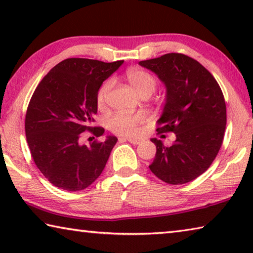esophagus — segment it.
Here are the masks:
<instances>
[{"instance_id":"obj_1","label":"esophagus","mask_w":253,"mask_h":253,"mask_svg":"<svg viewBox=\"0 0 253 253\" xmlns=\"http://www.w3.org/2000/svg\"><path fill=\"white\" fill-rule=\"evenodd\" d=\"M121 139H124V140H127V142H129L131 144L134 145H138L142 143V140L140 139H137V138H132V137H124V138H121Z\"/></svg>"}]
</instances>
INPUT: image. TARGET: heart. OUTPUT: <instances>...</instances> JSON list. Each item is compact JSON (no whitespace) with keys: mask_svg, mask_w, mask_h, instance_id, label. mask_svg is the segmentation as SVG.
I'll return each mask as SVG.
<instances>
[{"mask_svg":"<svg viewBox=\"0 0 253 253\" xmlns=\"http://www.w3.org/2000/svg\"><path fill=\"white\" fill-rule=\"evenodd\" d=\"M126 77L129 81L132 88L140 97L152 96V93L156 89V79L147 72L146 70L138 69V68H131L126 72ZM114 80L109 79L101 85L99 91L97 93L98 106L102 107L105 105L109 92L113 89ZM144 117L142 115H128L123 113H116L108 119V128L114 131L115 134L132 136L137 132V127L143 123Z\"/></svg>","mask_w":253,"mask_h":253,"instance_id":"obj_1","label":"heart"}]
</instances>
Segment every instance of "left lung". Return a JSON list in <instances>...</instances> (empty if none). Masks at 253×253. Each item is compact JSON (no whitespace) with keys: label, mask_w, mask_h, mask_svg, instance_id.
Returning <instances> with one entry per match:
<instances>
[{"label":"left lung","mask_w":253,"mask_h":253,"mask_svg":"<svg viewBox=\"0 0 253 253\" xmlns=\"http://www.w3.org/2000/svg\"><path fill=\"white\" fill-rule=\"evenodd\" d=\"M138 63L166 88L158 134L172 131L176 137L169 146L151 139L156 154L149 169L173 185L193 181L210 168L223 142L226 107L220 85L200 62L182 53Z\"/></svg>","instance_id":"8db88e82"}]
</instances>
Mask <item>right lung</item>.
I'll return each instance as SVG.
<instances>
[{"mask_svg": "<svg viewBox=\"0 0 253 253\" xmlns=\"http://www.w3.org/2000/svg\"><path fill=\"white\" fill-rule=\"evenodd\" d=\"M123 62L66 59L34 90L25 115V136L37 168L54 186L84 190L104 170L117 137L107 136L89 146L80 139L84 131L104 134V128L93 127L97 93Z\"/></svg>", "mask_w": 253, "mask_h": 253, "instance_id": "add662e5", "label": "right lung"}]
</instances>
